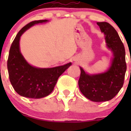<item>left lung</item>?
Returning a JSON list of instances; mask_svg holds the SVG:
<instances>
[{
	"mask_svg": "<svg viewBox=\"0 0 131 131\" xmlns=\"http://www.w3.org/2000/svg\"><path fill=\"white\" fill-rule=\"evenodd\" d=\"M97 24L105 34L107 47L113 52V59L108 70L102 73L89 75L80 67L79 87L91 101L102 102L113 99L122 88L127 65L125 48L115 29L107 22Z\"/></svg>",
	"mask_w": 131,
	"mask_h": 131,
	"instance_id": "8db88e82",
	"label": "left lung"
}]
</instances>
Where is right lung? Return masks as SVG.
<instances>
[{
    "label": "right lung",
    "mask_w": 131,
    "mask_h": 131,
    "mask_svg": "<svg viewBox=\"0 0 131 131\" xmlns=\"http://www.w3.org/2000/svg\"><path fill=\"white\" fill-rule=\"evenodd\" d=\"M47 19L34 21L25 25L18 32L9 50L7 70L11 85L20 96L39 99L46 97L52 92L58 78L72 63L50 68H39L30 65L25 59L19 49L20 37L26 30Z\"/></svg>",
    "instance_id": "1"
}]
</instances>
